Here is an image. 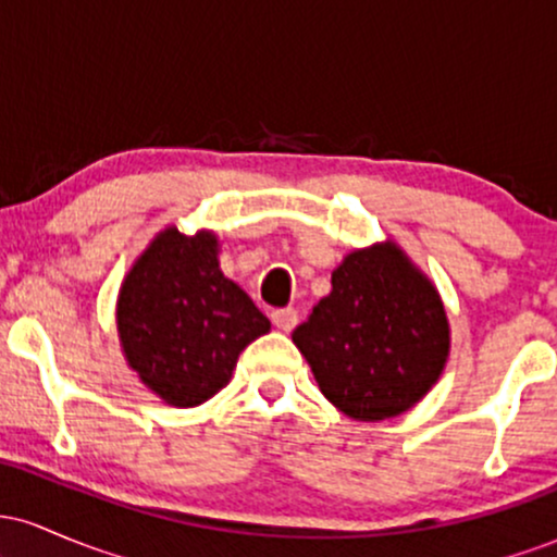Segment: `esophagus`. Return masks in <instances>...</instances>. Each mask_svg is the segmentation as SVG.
Wrapping results in <instances>:
<instances>
[{"instance_id": "obj_1", "label": "esophagus", "mask_w": 557, "mask_h": 557, "mask_svg": "<svg viewBox=\"0 0 557 557\" xmlns=\"http://www.w3.org/2000/svg\"><path fill=\"white\" fill-rule=\"evenodd\" d=\"M272 324L277 330L290 332L298 324V311L296 309H277V311H272Z\"/></svg>"}]
</instances>
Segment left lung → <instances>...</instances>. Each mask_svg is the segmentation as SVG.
Segmentation results:
<instances>
[{
    "instance_id": "8db88e82",
    "label": "left lung",
    "mask_w": 557,
    "mask_h": 557,
    "mask_svg": "<svg viewBox=\"0 0 557 557\" xmlns=\"http://www.w3.org/2000/svg\"><path fill=\"white\" fill-rule=\"evenodd\" d=\"M293 343L332 406L382 421L417 406L440 380L450 324L432 280L385 240L343 259Z\"/></svg>"
}]
</instances>
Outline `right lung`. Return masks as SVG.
<instances>
[{
    "label": "right lung",
    "mask_w": 557,
    "mask_h": 557,
    "mask_svg": "<svg viewBox=\"0 0 557 557\" xmlns=\"http://www.w3.org/2000/svg\"><path fill=\"white\" fill-rule=\"evenodd\" d=\"M209 230L168 227L125 274L117 332L127 367L170 406L194 408L220 393L240 350L270 332V319L220 270Z\"/></svg>",
    "instance_id": "obj_1"
}]
</instances>
